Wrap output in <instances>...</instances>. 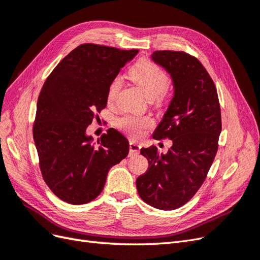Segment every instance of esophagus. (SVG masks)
<instances>
[{
    "mask_svg": "<svg viewBox=\"0 0 260 260\" xmlns=\"http://www.w3.org/2000/svg\"><path fill=\"white\" fill-rule=\"evenodd\" d=\"M129 147H130V155H137L140 153L141 145L139 143L135 142V141H130Z\"/></svg>",
    "mask_w": 260,
    "mask_h": 260,
    "instance_id": "34e87169",
    "label": "esophagus"
}]
</instances>
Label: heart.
Wrapping results in <instances>:
<instances>
[{"label": "heart", "mask_w": 260, "mask_h": 260, "mask_svg": "<svg viewBox=\"0 0 260 260\" xmlns=\"http://www.w3.org/2000/svg\"><path fill=\"white\" fill-rule=\"evenodd\" d=\"M130 79L135 82L140 90L143 92L146 99L160 102L168 84V75L164 70L148 59H141L130 69ZM120 79L114 78L109 83L107 90V99L111 101L120 88ZM117 127L128 133L131 137H138L142 130L151 124L146 118H138L135 116H123L116 122Z\"/></svg>", "instance_id": "1"}]
</instances>
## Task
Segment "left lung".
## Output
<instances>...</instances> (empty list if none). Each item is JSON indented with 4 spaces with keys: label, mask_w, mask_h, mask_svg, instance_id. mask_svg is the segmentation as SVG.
<instances>
[{
    "label": "left lung",
    "mask_w": 260,
    "mask_h": 260,
    "mask_svg": "<svg viewBox=\"0 0 260 260\" xmlns=\"http://www.w3.org/2000/svg\"><path fill=\"white\" fill-rule=\"evenodd\" d=\"M151 58L170 75L172 98L153 133L168 138L166 154L156 146L141 148L148 169L137 179V190L148 205L172 210L190 201L215 159L221 132V114L214 81L201 61L184 52L156 51Z\"/></svg>",
    "instance_id": "8db88e82"
}]
</instances>
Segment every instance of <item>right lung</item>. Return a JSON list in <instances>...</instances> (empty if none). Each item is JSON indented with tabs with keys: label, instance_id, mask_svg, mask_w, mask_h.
<instances>
[{
	"label": "right lung",
	"instance_id": "1",
	"mask_svg": "<svg viewBox=\"0 0 260 260\" xmlns=\"http://www.w3.org/2000/svg\"><path fill=\"white\" fill-rule=\"evenodd\" d=\"M138 52L81 44L45 80L34 140L42 177L61 201L81 205L98 198L109 169L128 155L129 142L119 131L108 129L94 144L86 128L106 107L109 83Z\"/></svg>",
	"mask_w": 260,
	"mask_h": 260
}]
</instances>
